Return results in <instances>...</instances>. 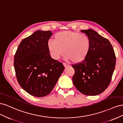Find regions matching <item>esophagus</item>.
<instances>
[{"mask_svg": "<svg viewBox=\"0 0 123 123\" xmlns=\"http://www.w3.org/2000/svg\"><path fill=\"white\" fill-rule=\"evenodd\" d=\"M63 65L64 66L65 68H67V67H69V65L66 64V63H63Z\"/></svg>", "mask_w": 123, "mask_h": 123, "instance_id": "34e87169", "label": "esophagus"}]
</instances>
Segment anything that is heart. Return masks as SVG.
Wrapping results in <instances>:
<instances>
[{
    "label": "heart",
    "instance_id": "obj_1",
    "mask_svg": "<svg viewBox=\"0 0 123 123\" xmlns=\"http://www.w3.org/2000/svg\"><path fill=\"white\" fill-rule=\"evenodd\" d=\"M47 46L50 56L55 60H58L64 53L66 60L79 63L87 56L90 40L86 34L64 31L55 34L54 40L48 41Z\"/></svg>",
    "mask_w": 123,
    "mask_h": 123
}]
</instances>
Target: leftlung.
<instances>
[{
    "mask_svg": "<svg viewBox=\"0 0 123 123\" xmlns=\"http://www.w3.org/2000/svg\"><path fill=\"white\" fill-rule=\"evenodd\" d=\"M90 40L89 53L80 63L72 65L75 70L74 86L86 95H97L108 87L114 70L116 57L107 39L92 29L80 31Z\"/></svg>",
    "mask_w": 123,
    "mask_h": 123,
    "instance_id": "8db88e82",
    "label": "left lung"
}]
</instances>
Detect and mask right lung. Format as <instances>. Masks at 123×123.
<instances>
[{"instance_id": "obj_1", "label": "right lung", "mask_w": 123, "mask_h": 123, "mask_svg": "<svg viewBox=\"0 0 123 123\" xmlns=\"http://www.w3.org/2000/svg\"><path fill=\"white\" fill-rule=\"evenodd\" d=\"M52 34L50 31L35 32L21 41L14 56L18 83L35 97L49 94L64 70L62 63L52 58L47 49Z\"/></svg>"}]
</instances>
